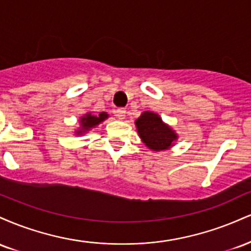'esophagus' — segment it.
Instances as JSON below:
<instances>
[{"label": "esophagus", "mask_w": 251, "mask_h": 251, "mask_svg": "<svg viewBox=\"0 0 251 251\" xmlns=\"http://www.w3.org/2000/svg\"><path fill=\"white\" fill-rule=\"evenodd\" d=\"M116 117L118 119H124L126 117V109L125 108H118L116 112H114Z\"/></svg>", "instance_id": "obj_1"}]
</instances>
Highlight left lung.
<instances>
[{"instance_id": "obj_1", "label": "left lung", "mask_w": 251, "mask_h": 251, "mask_svg": "<svg viewBox=\"0 0 251 251\" xmlns=\"http://www.w3.org/2000/svg\"><path fill=\"white\" fill-rule=\"evenodd\" d=\"M135 125L145 145L154 151L168 150L177 139L175 131L165 125L158 114L152 112H144L140 118H138Z\"/></svg>"}]
</instances>
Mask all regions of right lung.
<instances>
[{
    "label": "right lung",
    "instance_id": "add662e5",
    "mask_svg": "<svg viewBox=\"0 0 251 251\" xmlns=\"http://www.w3.org/2000/svg\"><path fill=\"white\" fill-rule=\"evenodd\" d=\"M107 117L108 116L105 112H101L99 116H92L91 113L86 114L85 117L81 118V122H80L81 123V129L77 131V133H82L83 131H87V129L94 127V126H97L98 124L101 123L102 120H105Z\"/></svg>",
    "mask_w": 251,
    "mask_h": 251
}]
</instances>
